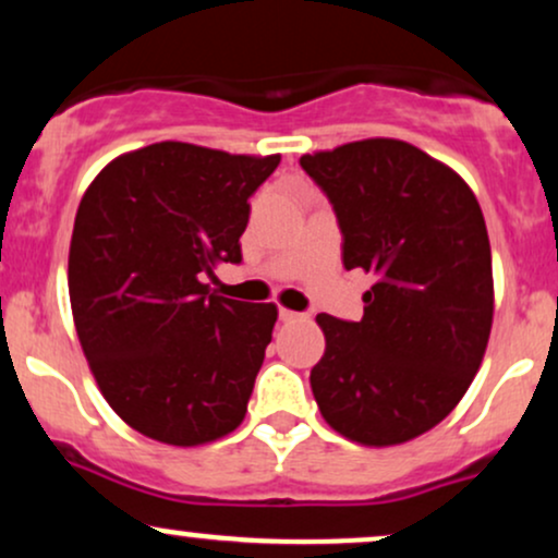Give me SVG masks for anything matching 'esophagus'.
I'll use <instances>...</instances> for the list:
<instances>
[{"label": "esophagus", "mask_w": 558, "mask_h": 558, "mask_svg": "<svg viewBox=\"0 0 558 558\" xmlns=\"http://www.w3.org/2000/svg\"><path fill=\"white\" fill-rule=\"evenodd\" d=\"M278 317H280V323H293V319H299L301 315H299V312L283 310V306H280V310H278Z\"/></svg>", "instance_id": "obj_1"}]
</instances>
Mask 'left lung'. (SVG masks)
I'll return each instance as SVG.
<instances>
[{
    "instance_id": "8db88e82",
    "label": "left lung",
    "mask_w": 558,
    "mask_h": 558,
    "mask_svg": "<svg viewBox=\"0 0 558 558\" xmlns=\"http://www.w3.org/2000/svg\"><path fill=\"white\" fill-rule=\"evenodd\" d=\"M328 196L345 270L373 275L360 323L317 315L312 369L332 430L393 446L438 425L470 388L493 323L490 243L475 194L417 146L367 138L304 155Z\"/></svg>"
}]
</instances>
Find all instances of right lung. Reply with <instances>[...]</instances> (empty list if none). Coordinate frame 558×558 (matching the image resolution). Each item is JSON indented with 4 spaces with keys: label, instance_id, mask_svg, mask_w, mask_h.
Segmentation results:
<instances>
[{
    "label": "right lung",
    "instance_id": "obj_1",
    "mask_svg": "<svg viewBox=\"0 0 558 558\" xmlns=\"http://www.w3.org/2000/svg\"><path fill=\"white\" fill-rule=\"evenodd\" d=\"M280 157L162 141L118 157L81 198L68 288L83 354L133 430L198 446L241 425L272 341L275 304L215 296L241 265L248 196Z\"/></svg>",
    "mask_w": 558,
    "mask_h": 558
}]
</instances>
